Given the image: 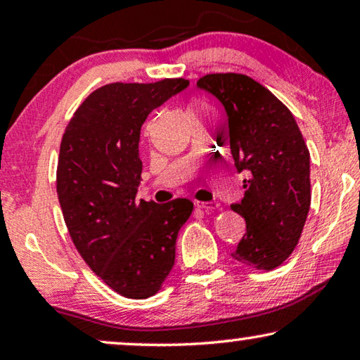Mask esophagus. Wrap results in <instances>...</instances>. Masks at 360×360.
Wrapping results in <instances>:
<instances>
[{"mask_svg":"<svg viewBox=\"0 0 360 360\" xmlns=\"http://www.w3.org/2000/svg\"><path fill=\"white\" fill-rule=\"evenodd\" d=\"M195 207L200 210H205V212H214V210H219L220 209V204L219 202H195Z\"/></svg>","mask_w":360,"mask_h":360,"instance_id":"1","label":"esophagus"}]
</instances>
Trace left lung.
Segmentation results:
<instances>
[{
  "label": "left lung",
  "instance_id": "left-lung-1",
  "mask_svg": "<svg viewBox=\"0 0 360 360\" xmlns=\"http://www.w3.org/2000/svg\"><path fill=\"white\" fill-rule=\"evenodd\" d=\"M224 105L226 143L245 176V197L231 209L246 233L231 252L252 269L281 266L300 240L310 210V151L290 110L246 75L214 73L197 81Z\"/></svg>",
  "mask_w": 360,
  "mask_h": 360
}]
</instances>
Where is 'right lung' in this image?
Wrapping results in <instances>:
<instances>
[{
    "mask_svg": "<svg viewBox=\"0 0 360 360\" xmlns=\"http://www.w3.org/2000/svg\"><path fill=\"white\" fill-rule=\"evenodd\" d=\"M187 79L112 83L91 93L60 145L57 194L70 236L91 269L120 295L146 298L173 269L189 199L136 200L141 125Z\"/></svg>",
    "mask_w": 360,
    "mask_h": 360,
    "instance_id": "1",
    "label": "right lung"
}]
</instances>
